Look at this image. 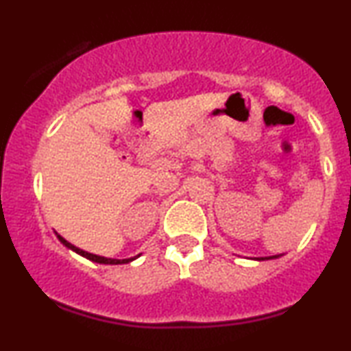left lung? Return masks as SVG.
<instances>
[{
  "label": "left lung",
  "instance_id": "left-lung-1",
  "mask_svg": "<svg viewBox=\"0 0 351 351\" xmlns=\"http://www.w3.org/2000/svg\"><path fill=\"white\" fill-rule=\"evenodd\" d=\"M275 258H278V256H269V258H264V259H275ZM264 259H259V261H264Z\"/></svg>",
  "mask_w": 351,
  "mask_h": 351
}]
</instances>
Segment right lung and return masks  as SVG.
Returning <instances> with one entry per match:
<instances>
[{"instance_id":"obj_1","label":"right lung","mask_w":351,"mask_h":351,"mask_svg":"<svg viewBox=\"0 0 351 351\" xmlns=\"http://www.w3.org/2000/svg\"><path fill=\"white\" fill-rule=\"evenodd\" d=\"M57 237H58V240H60L62 243L66 246V248H70V250L75 251V253L81 254V256H84V258H87L88 261H93V263H98V264H111V265H117V264H128V263H132V261H135L136 258H140V254H138V256H133V258H128V259H111V258H103V256H97V254L87 253V251H84V250H81V248H77V246L71 245L70 241H66L65 239H63L62 235H58V234H57Z\"/></svg>"}]
</instances>
